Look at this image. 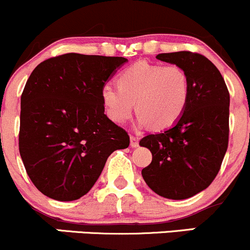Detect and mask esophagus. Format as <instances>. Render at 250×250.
Masks as SVG:
<instances>
[{
    "label": "esophagus",
    "instance_id": "1",
    "mask_svg": "<svg viewBox=\"0 0 250 250\" xmlns=\"http://www.w3.org/2000/svg\"><path fill=\"white\" fill-rule=\"evenodd\" d=\"M130 146L132 147H138L139 146V139L134 135H130Z\"/></svg>",
    "mask_w": 250,
    "mask_h": 250
}]
</instances>
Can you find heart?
<instances>
[{
  "instance_id": "b5f03b06",
  "label": "heart",
  "mask_w": 250,
  "mask_h": 250,
  "mask_svg": "<svg viewBox=\"0 0 250 250\" xmlns=\"http://www.w3.org/2000/svg\"><path fill=\"white\" fill-rule=\"evenodd\" d=\"M117 86L105 84L102 100L111 121L125 123L138 113V125L162 130L181 118L190 99V81L178 65L138 62L117 77Z\"/></svg>"
}]
</instances>
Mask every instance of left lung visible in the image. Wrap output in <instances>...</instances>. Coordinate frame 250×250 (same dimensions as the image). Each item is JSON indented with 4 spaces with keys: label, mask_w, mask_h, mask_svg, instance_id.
I'll use <instances>...</instances> for the list:
<instances>
[{
    "label": "left lung",
    "mask_w": 250,
    "mask_h": 250,
    "mask_svg": "<svg viewBox=\"0 0 250 250\" xmlns=\"http://www.w3.org/2000/svg\"><path fill=\"white\" fill-rule=\"evenodd\" d=\"M156 58L185 70L190 99L172 128L140 140L152 153L141 175L157 195L185 200L206 190L220 170L229 145L230 94L220 71L204 55L183 50Z\"/></svg>",
    "instance_id": "1"
}]
</instances>
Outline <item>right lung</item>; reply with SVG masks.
Segmentation results:
<instances>
[{
    "label": "right lung",
    "mask_w": 250,
    "mask_h": 250,
    "mask_svg": "<svg viewBox=\"0 0 250 250\" xmlns=\"http://www.w3.org/2000/svg\"><path fill=\"white\" fill-rule=\"evenodd\" d=\"M125 58L67 53L44 60L20 99L19 152L27 175L44 196H84L115 150L129 135L104 113L102 89Z\"/></svg>",
    "instance_id": "add662e5"
}]
</instances>
